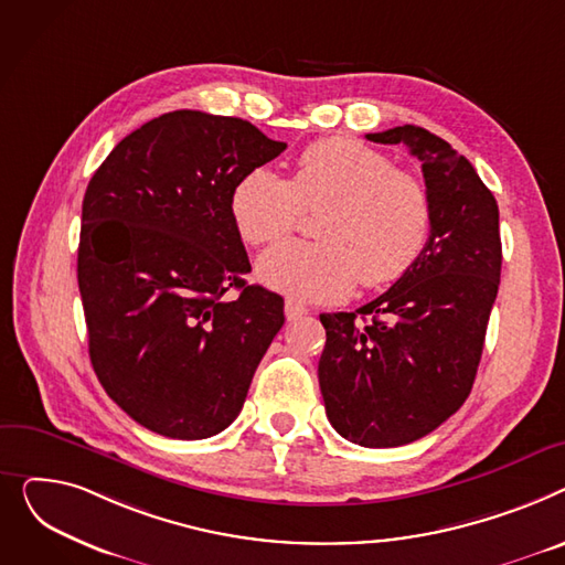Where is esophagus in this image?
Returning a JSON list of instances; mask_svg holds the SVG:
<instances>
[{
	"label": "esophagus",
	"instance_id": "esophagus-1",
	"mask_svg": "<svg viewBox=\"0 0 565 565\" xmlns=\"http://www.w3.org/2000/svg\"><path fill=\"white\" fill-rule=\"evenodd\" d=\"M303 315H308V308L291 301V298H287V301H285V317H287V321H296V319H301Z\"/></svg>",
	"mask_w": 565,
	"mask_h": 565
}]
</instances>
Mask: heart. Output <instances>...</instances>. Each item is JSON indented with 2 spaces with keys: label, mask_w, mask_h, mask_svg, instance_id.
Segmentation results:
<instances>
[{
  "label": "heart",
  "mask_w": 565,
  "mask_h": 565,
  "mask_svg": "<svg viewBox=\"0 0 565 565\" xmlns=\"http://www.w3.org/2000/svg\"><path fill=\"white\" fill-rule=\"evenodd\" d=\"M319 242H280L257 257V278L303 303H338L355 289L399 280L422 255L434 207L426 186L381 150L349 137L301 150L291 178L269 166L244 173L230 214L248 244L276 242L317 210Z\"/></svg>",
  "instance_id": "heart-1"
}]
</instances>
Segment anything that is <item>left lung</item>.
<instances>
[{
	"label": "left lung",
	"mask_w": 565,
	"mask_h": 565,
	"mask_svg": "<svg viewBox=\"0 0 565 565\" xmlns=\"http://www.w3.org/2000/svg\"><path fill=\"white\" fill-rule=\"evenodd\" d=\"M367 139L404 143L422 161L434 223L417 262L385 294L319 317V387L342 438L399 447L436 430L472 390L500 287V210L475 166L428 129L404 125Z\"/></svg>",
	"instance_id": "obj_1"
}]
</instances>
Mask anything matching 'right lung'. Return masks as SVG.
Listing matches in <instances>:
<instances>
[{
  "label": "right lung",
  "instance_id": "1",
  "mask_svg": "<svg viewBox=\"0 0 565 565\" xmlns=\"http://www.w3.org/2000/svg\"><path fill=\"white\" fill-rule=\"evenodd\" d=\"M285 148L248 120L182 109L131 131L88 182V355L111 399L159 436L203 440L235 422L285 323L282 298L246 285L230 214L235 182Z\"/></svg>",
  "mask_w": 565,
  "mask_h": 565
}]
</instances>
